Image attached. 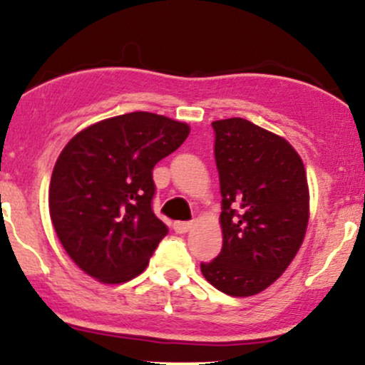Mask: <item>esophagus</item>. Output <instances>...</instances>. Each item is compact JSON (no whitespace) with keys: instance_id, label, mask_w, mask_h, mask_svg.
<instances>
[{"instance_id":"esophagus-1","label":"esophagus","mask_w":365,"mask_h":365,"mask_svg":"<svg viewBox=\"0 0 365 365\" xmlns=\"http://www.w3.org/2000/svg\"><path fill=\"white\" fill-rule=\"evenodd\" d=\"M192 222H174V230L178 234H184L191 229Z\"/></svg>"}]
</instances>
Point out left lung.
Segmentation results:
<instances>
[{
  "label": "left lung",
  "mask_w": 365,
  "mask_h": 365,
  "mask_svg": "<svg viewBox=\"0 0 365 365\" xmlns=\"http://www.w3.org/2000/svg\"><path fill=\"white\" fill-rule=\"evenodd\" d=\"M224 234L220 255L201 263L232 297L263 292L292 263L309 220L306 169L289 141L242 118L212 123Z\"/></svg>",
  "instance_id": "left-lung-1"
}]
</instances>
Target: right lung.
<instances>
[{"mask_svg":"<svg viewBox=\"0 0 365 365\" xmlns=\"http://www.w3.org/2000/svg\"><path fill=\"white\" fill-rule=\"evenodd\" d=\"M187 135L186 123L140 110L68 141L51 178L49 213L64 251L87 275L123 284L147 268L169 232L152 210V170Z\"/></svg>","mask_w":365,"mask_h":365,"instance_id":"1","label":"right lung"}]
</instances>
